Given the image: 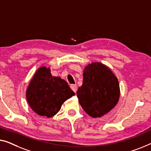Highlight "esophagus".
Segmentation results:
<instances>
[{
	"label": "esophagus",
	"instance_id": "obj_1",
	"mask_svg": "<svg viewBox=\"0 0 151 151\" xmlns=\"http://www.w3.org/2000/svg\"><path fill=\"white\" fill-rule=\"evenodd\" d=\"M70 88L73 91H74L76 93V90H77V87H76V84H72L70 86Z\"/></svg>",
	"mask_w": 151,
	"mask_h": 151
}]
</instances>
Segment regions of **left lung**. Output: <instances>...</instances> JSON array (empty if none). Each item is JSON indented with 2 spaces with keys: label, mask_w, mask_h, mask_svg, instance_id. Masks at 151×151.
Masks as SVG:
<instances>
[{
  "label": "left lung",
  "mask_w": 151,
  "mask_h": 151,
  "mask_svg": "<svg viewBox=\"0 0 151 151\" xmlns=\"http://www.w3.org/2000/svg\"><path fill=\"white\" fill-rule=\"evenodd\" d=\"M83 75V84L76 92L78 102L89 116L101 118L117 105L120 94L118 78L100 62L85 67Z\"/></svg>",
  "instance_id": "1"
}]
</instances>
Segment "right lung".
Masks as SVG:
<instances>
[{
	"mask_svg": "<svg viewBox=\"0 0 151 151\" xmlns=\"http://www.w3.org/2000/svg\"><path fill=\"white\" fill-rule=\"evenodd\" d=\"M75 94L65 80L52 76L50 68L42 66L29 83L26 98L36 114L51 118L58 113L62 104Z\"/></svg>",
	"mask_w": 151,
	"mask_h": 151,
	"instance_id": "obj_1",
	"label": "right lung"
}]
</instances>
